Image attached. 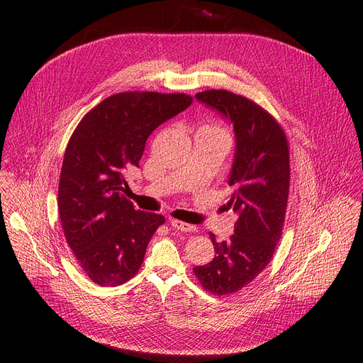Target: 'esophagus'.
I'll return each instance as SVG.
<instances>
[{"mask_svg": "<svg viewBox=\"0 0 363 363\" xmlns=\"http://www.w3.org/2000/svg\"><path fill=\"white\" fill-rule=\"evenodd\" d=\"M170 225L174 226L175 230L184 231V233H193V231H196V226L189 225V223H185V222L178 220V219H172V220H170Z\"/></svg>", "mask_w": 363, "mask_h": 363, "instance_id": "34e87169", "label": "esophagus"}]
</instances>
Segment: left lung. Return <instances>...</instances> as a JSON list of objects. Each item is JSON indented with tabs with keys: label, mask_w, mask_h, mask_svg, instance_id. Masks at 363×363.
I'll return each instance as SVG.
<instances>
[{
	"label": "left lung",
	"mask_w": 363,
	"mask_h": 363,
	"mask_svg": "<svg viewBox=\"0 0 363 363\" xmlns=\"http://www.w3.org/2000/svg\"><path fill=\"white\" fill-rule=\"evenodd\" d=\"M199 103L216 110L234 126L235 151L228 178V206L238 219L234 235L218 242L216 256L193 269L203 287L218 296L249 285L269 264L281 238L290 189V157L278 122L252 100L225 89L196 94Z\"/></svg>",
	"instance_id": "8db88e82"
}]
</instances>
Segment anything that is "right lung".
Returning <instances> with one entry per match:
<instances>
[{
	"instance_id": "obj_1",
	"label": "right lung",
	"mask_w": 363,
	"mask_h": 363,
	"mask_svg": "<svg viewBox=\"0 0 363 363\" xmlns=\"http://www.w3.org/2000/svg\"><path fill=\"white\" fill-rule=\"evenodd\" d=\"M185 94L121 92L88 111L66 147L59 213L67 244L89 279L116 287L140 269L164 218L123 196L125 169L137 166L151 132L191 106Z\"/></svg>"
}]
</instances>
